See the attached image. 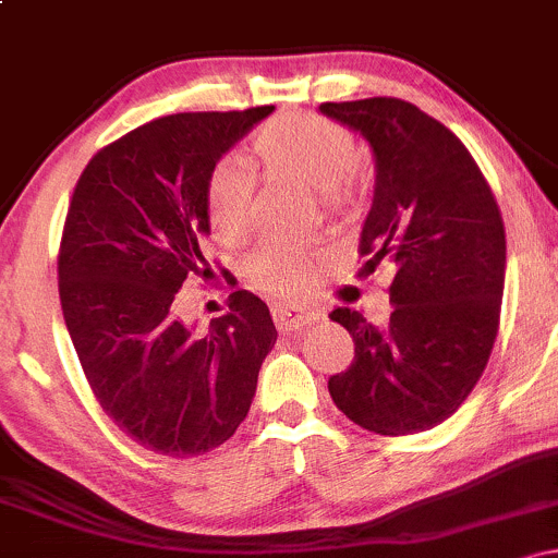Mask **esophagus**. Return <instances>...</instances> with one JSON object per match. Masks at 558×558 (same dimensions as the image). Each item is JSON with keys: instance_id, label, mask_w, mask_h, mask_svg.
I'll list each match as a JSON object with an SVG mask.
<instances>
[{"instance_id": "1", "label": "esophagus", "mask_w": 558, "mask_h": 558, "mask_svg": "<svg viewBox=\"0 0 558 558\" xmlns=\"http://www.w3.org/2000/svg\"><path fill=\"white\" fill-rule=\"evenodd\" d=\"M272 319H275V325H278L280 332H288V330H299V328H304V325L317 323L319 315L312 310H304V306L275 304Z\"/></svg>"}]
</instances>
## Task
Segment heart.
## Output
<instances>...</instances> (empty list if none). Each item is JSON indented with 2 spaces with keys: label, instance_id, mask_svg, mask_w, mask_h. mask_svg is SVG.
Masks as SVG:
<instances>
[{
  "label": "heart",
  "instance_id": "obj_1",
  "mask_svg": "<svg viewBox=\"0 0 558 558\" xmlns=\"http://www.w3.org/2000/svg\"><path fill=\"white\" fill-rule=\"evenodd\" d=\"M254 151L267 168L304 189L323 194L332 209L349 207L360 189L354 168L356 144L343 125L319 114H286L262 128ZM254 172L241 157H226L207 185V215L215 239L235 246L252 230ZM246 275L259 291L293 296L312 283L315 265L301 248L265 246L246 262Z\"/></svg>",
  "mask_w": 558,
  "mask_h": 558
}]
</instances>
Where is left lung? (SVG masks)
<instances>
[{
  "instance_id": "left-lung-1",
  "label": "left lung",
  "mask_w": 558,
  "mask_h": 558,
  "mask_svg": "<svg viewBox=\"0 0 558 558\" xmlns=\"http://www.w3.org/2000/svg\"><path fill=\"white\" fill-rule=\"evenodd\" d=\"M319 112L367 138L375 194L362 275L386 270L383 328L338 306L354 362L332 375L336 407L369 433L409 435L451 417L477 386L498 332L506 233L488 181L444 123L409 101H325Z\"/></svg>"
}]
</instances>
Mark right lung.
<instances>
[{
	"instance_id": "add662e5",
	"label": "right lung",
	"mask_w": 558,
	"mask_h": 558,
	"mask_svg": "<svg viewBox=\"0 0 558 558\" xmlns=\"http://www.w3.org/2000/svg\"><path fill=\"white\" fill-rule=\"evenodd\" d=\"M275 107L178 112L125 133L81 172L62 230L60 301L105 414L138 446L198 457L246 420L278 330L248 291L196 332L178 317L189 275H209L207 185Z\"/></svg>"
}]
</instances>
